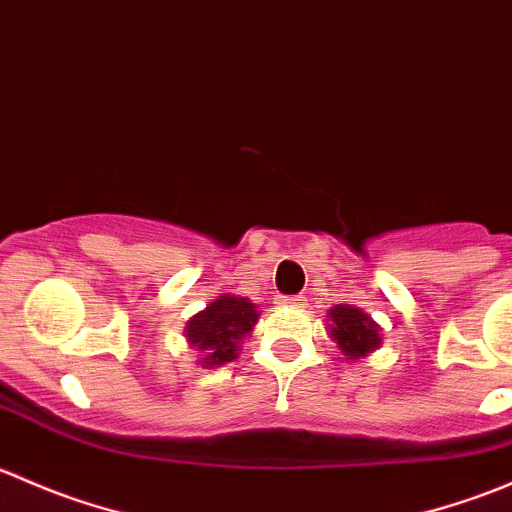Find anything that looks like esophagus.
I'll return each instance as SVG.
<instances>
[{
  "label": "esophagus",
  "mask_w": 512,
  "mask_h": 512,
  "mask_svg": "<svg viewBox=\"0 0 512 512\" xmlns=\"http://www.w3.org/2000/svg\"><path fill=\"white\" fill-rule=\"evenodd\" d=\"M280 302L289 304V307H304V302H307V299H304V294H292V297H282Z\"/></svg>",
  "instance_id": "1"
}]
</instances>
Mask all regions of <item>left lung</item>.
<instances>
[{
  "label": "left lung",
  "mask_w": 512,
  "mask_h": 512,
  "mask_svg": "<svg viewBox=\"0 0 512 512\" xmlns=\"http://www.w3.org/2000/svg\"><path fill=\"white\" fill-rule=\"evenodd\" d=\"M329 317H332V339L339 344L344 356L359 359L379 347V324L371 322L369 314L361 309L339 304L329 312Z\"/></svg>",
  "instance_id": "obj_1"
}]
</instances>
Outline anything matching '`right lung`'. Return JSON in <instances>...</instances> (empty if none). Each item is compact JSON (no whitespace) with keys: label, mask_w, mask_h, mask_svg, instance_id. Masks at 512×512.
Here are the masks:
<instances>
[{"label":"right lung","mask_w":512,"mask_h":512,"mask_svg":"<svg viewBox=\"0 0 512 512\" xmlns=\"http://www.w3.org/2000/svg\"><path fill=\"white\" fill-rule=\"evenodd\" d=\"M255 322L257 309L250 299L223 294L190 319L185 337L200 352V364L220 366L237 359V342L252 332Z\"/></svg>","instance_id":"obj_1"}]
</instances>
